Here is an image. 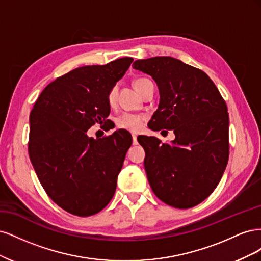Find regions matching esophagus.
I'll return each instance as SVG.
<instances>
[{
	"mask_svg": "<svg viewBox=\"0 0 261 261\" xmlns=\"http://www.w3.org/2000/svg\"><path fill=\"white\" fill-rule=\"evenodd\" d=\"M132 137H133L134 144H136L137 143V134H132Z\"/></svg>",
	"mask_w": 261,
	"mask_h": 261,
	"instance_id": "esophagus-1",
	"label": "esophagus"
}]
</instances>
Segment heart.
<instances>
[{"label": "heart", "instance_id": "obj_1", "mask_svg": "<svg viewBox=\"0 0 261 261\" xmlns=\"http://www.w3.org/2000/svg\"><path fill=\"white\" fill-rule=\"evenodd\" d=\"M145 81H147L146 78H138V80H136L134 82L135 88H137V87ZM116 96H117V87L114 86L110 89L108 93V102L110 106H113L115 103ZM144 122H145V116L133 114V113H123L116 117V125L118 127L123 129H127L130 132L140 130L141 127L144 126Z\"/></svg>", "mask_w": 261, "mask_h": 261}]
</instances>
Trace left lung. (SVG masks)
Returning <instances> with one entry per match:
<instances>
[{
	"instance_id": "obj_1",
	"label": "left lung",
	"mask_w": 261,
	"mask_h": 261,
	"mask_svg": "<svg viewBox=\"0 0 261 261\" xmlns=\"http://www.w3.org/2000/svg\"><path fill=\"white\" fill-rule=\"evenodd\" d=\"M133 68L151 76L159 88L160 103L148 127L171 129L175 135L167 144L155 137L137 138L147 151L149 184L169 206H197L215 191L227 164L225 101L206 73L177 59L137 60Z\"/></svg>"
}]
</instances>
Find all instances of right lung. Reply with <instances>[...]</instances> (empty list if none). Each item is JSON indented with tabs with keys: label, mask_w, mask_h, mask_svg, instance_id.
<instances>
[{
	"label": "right lung",
	"mask_w": 261,
	"mask_h": 261,
	"mask_svg": "<svg viewBox=\"0 0 261 261\" xmlns=\"http://www.w3.org/2000/svg\"><path fill=\"white\" fill-rule=\"evenodd\" d=\"M132 62L122 58L70 70L46 86L31 110L30 161L45 193L72 215H96L115 193L130 134L118 129L94 139L87 130L109 116L108 93Z\"/></svg>",
	"instance_id": "obj_1"
}]
</instances>
